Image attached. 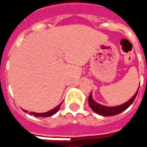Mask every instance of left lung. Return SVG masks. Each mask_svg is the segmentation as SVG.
Wrapping results in <instances>:
<instances>
[{"label":"left lung","mask_w":147,"mask_h":147,"mask_svg":"<svg viewBox=\"0 0 147 147\" xmlns=\"http://www.w3.org/2000/svg\"><path fill=\"white\" fill-rule=\"evenodd\" d=\"M137 93H138V90L131 100L127 101L126 103L121 105L115 106V107H107V106H105V105H101L100 104L95 102L94 100H93L92 92H91L89 96V107L92 109V110H94L98 115H103V116H113V115L120 114L121 112H123L124 110H126L128 107H130L131 104L134 102V100L136 99V97L137 95Z\"/></svg>","instance_id":"1"}]
</instances>
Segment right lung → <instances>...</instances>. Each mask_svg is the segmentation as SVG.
I'll use <instances>...</instances> for the list:
<instances>
[{
  "mask_svg": "<svg viewBox=\"0 0 147 147\" xmlns=\"http://www.w3.org/2000/svg\"><path fill=\"white\" fill-rule=\"evenodd\" d=\"M62 104V103H61ZM61 104H59L58 106H56L54 109H53V110H49V111H47V112H45V113H35V112H30V115H32L33 116H38V117H48V116H51V115H54V114H56L57 112L59 110V108H60V106H61ZM24 112H26V110H23Z\"/></svg>",
  "mask_w": 147,
  "mask_h": 147,
  "instance_id": "add662e5",
  "label": "right lung"
}]
</instances>
